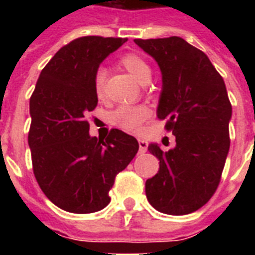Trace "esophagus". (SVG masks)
<instances>
[{
  "label": "esophagus",
  "mask_w": 255,
  "mask_h": 255,
  "mask_svg": "<svg viewBox=\"0 0 255 255\" xmlns=\"http://www.w3.org/2000/svg\"><path fill=\"white\" fill-rule=\"evenodd\" d=\"M145 151H147V141L139 139V152L140 153H144Z\"/></svg>",
  "instance_id": "34e87169"
}]
</instances>
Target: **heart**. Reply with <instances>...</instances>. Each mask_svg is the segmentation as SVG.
I'll return each instance as SVG.
<instances>
[{
    "mask_svg": "<svg viewBox=\"0 0 255 255\" xmlns=\"http://www.w3.org/2000/svg\"><path fill=\"white\" fill-rule=\"evenodd\" d=\"M120 65L132 74V77L141 85H145L151 81L152 69L143 57L137 54H126L120 58ZM106 81H107V70L99 67L94 77V88L98 99H104L106 96ZM151 115V110L144 106H120L111 114V122L116 127L123 128L126 131H137L144 120Z\"/></svg>",
    "mask_w": 255,
    "mask_h": 255,
    "instance_id": "b5f03b06",
    "label": "heart"
}]
</instances>
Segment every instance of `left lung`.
<instances>
[{
	"label": "left lung",
	"mask_w": 255,
	"mask_h": 255,
	"mask_svg": "<svg viewBox=\"0 0 255 255\" xmlns=\"http://www.w3.org/2000/svg\"><path fill=\"white\" fill-rule=\"evenodd\" d=\"M160 67L163 87L157 118L176 145L164 152L151 143L159 172L145 182L149 204L161 213L196 212L213 196L229 152L232 104L225 82L209 58L180 37L135 39Z\"/></svg>",
	"instance_id": "8db88e82"
}]
</instances>
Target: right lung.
I'll use <instances>...</instances> for the list:
<instances>
[{
	"label": "right lung",
	"mask_w": 255,
	"mask_h": 255,
	"mask_svg": "<svg viewBox=\"0 0 255 255\" xmlns=\"http://www.w3.org/2000/svg\"><path fill=\"white\" fill-rule=\"evenodd\" d=\"M126 41L95 35L74 39L45 66L30 98L34 176L46 197L66 212L106 208L116 174L139 151L137 140L120 129H112L104 141L91 136L86 120L98 106L96 70Z\"/></svg>",
	"instance_id": "obj_1"
}]
</instances>
